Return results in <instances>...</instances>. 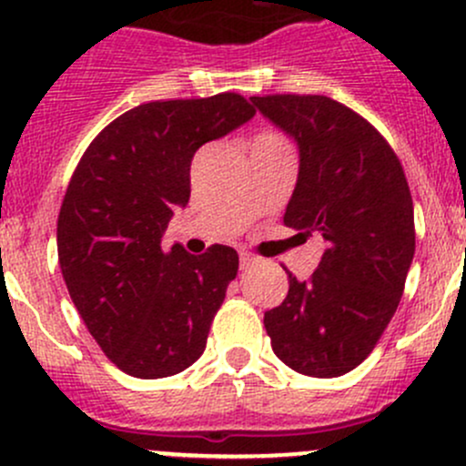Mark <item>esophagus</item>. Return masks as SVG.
<instances>
[{"label":"esophagus","mask_w":466,"mask_h":466,"mask_svg":"<svg viewBox=\"0 0 466 466\" xmlns=\"http://www.w3.org/2000/svg\"><path fill=\"white\" fill-rule=\"evenodd\" d=\"M238 261H241V270H248L249 266H254V263H257V257H252L249 252H241L238 254Z\"/></svg>","instance_id":"1"}]
</instances>
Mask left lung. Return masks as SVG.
Here are the masks:
<instances>
[{
  "label": "left lung",
  "instance_id": "8db88e82",
  "mask_svg": "<svg viewBox=\"0 0 466 466\" xmlns=\"http://www.w3.org/2000/svg\"><path fill=\"white\" fill-rule=\"evenodd\" d=\"M249 100L299 151L283 223L326 241L310 281L290 274L288 297L263 323L283 364L339 377L369 357L398 310L415 254L409 183L380 131L332 97Z\"/></svg>",
  "mask_w": 466,
  "mask_h": 466
}]
</instances>
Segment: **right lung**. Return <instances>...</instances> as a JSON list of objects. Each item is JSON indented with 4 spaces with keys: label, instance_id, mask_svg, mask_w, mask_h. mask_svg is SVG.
Wrapping results in <instances>:
<instances>
[{
    "label": "right lung",
    "instance_id": "right-lung-1",
    "mask_svg": "<svg viewBox=\"0 0 466 466\" xmlns=\"http://www.w3.org/2000/svg\"><path fill=\"white\" fill-rule=\"evenodd\" d=\"M238 93L147 102L116 117L85 151L62 200L57 257L82 321L127 375L189 369L237 277L238 254L163 248L174 209L189 203L192 158L252 120Z\"/></svg>",
    "mask_w": 466,
    "mask_h": 466
}]
</instances>
